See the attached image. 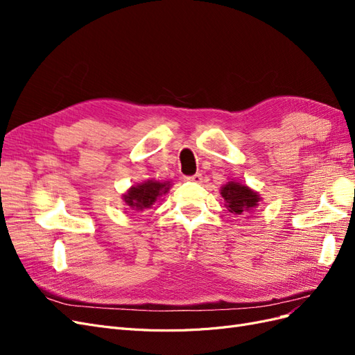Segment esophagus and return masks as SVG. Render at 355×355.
Wrapping results in <instances>:
<instances>
[{"mask_svg":"<svg viewBox=\"0 0 355 355\" xmlns=\"http://www.w3.org/2000/svg\"><path fill=\"white\" fill-rule=\"evenodd\" d=\"M187 179L191 180V182H194V184H201V182H202L201 173H196L194 176H189V178H187Z\"/></svg>","mask_w":355,"mask_h":355,"instance_id":"obj_1","label":"esophagus"}]
</instances>
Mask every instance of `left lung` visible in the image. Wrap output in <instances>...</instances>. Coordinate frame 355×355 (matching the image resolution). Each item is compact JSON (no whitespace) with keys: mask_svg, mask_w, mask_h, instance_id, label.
Here are the masks:
<instances>
[{"mask_svg":"<svg viewBox=\"0 0 355 355\" xmlns=\"http://www.w3.org/2000/svg\"><path fill=\"white\" fill-rule=\"evenodd\" d=\"M222 198L225 200V207L228 209L230 213L235 216H244L249 211L254 210L259 206L261 197L257 192L250 189L247 185L240 184V182H228L220 189Z\"/></svg>","mask_w":355,"mask_h":355,"instance_id":"left-lung-1","label":"left lung"}]
</instances>
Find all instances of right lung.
Wrapping results in <instances>:
<instances>
[{
    "label": "right lung",
    "instance_id": "add662e5",
    "mask_svg": "<svg viewBox=\"0 0 355 355\" xmlns=\"http://www.w3.org/2000/svg\"><path fill=\"white\" fill-rule=\"evenodd\" d=\"M170 189V182H158V180H146L144 184L133 185L123 196L125 204L133 210H145L151 209L153 204L159 200L161 196L167 194Z\"/></svg>",
    "mask_w": 355,
    "mask_h": 355
}]
</instances>
